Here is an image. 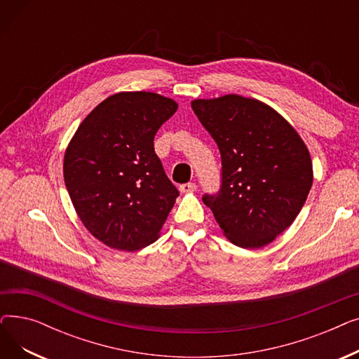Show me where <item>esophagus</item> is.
<instances>
[{
	"label": "esophagus",
	"instance_id": "esophagus-1",
	"mask_svg": "<svg viewBox=\"0 0 359 359\" xmlns=\"http://www.w3.org/2000/svg\"><path fill=\"white\" fill-rule=\"evenodd\" d=\"M179 191H180L182 194L195 192V191H196V184H195V183H183V184H180Z\"/></svg>",
	"mask_w": 359,
	"mask_h": 359
}]
</instances>
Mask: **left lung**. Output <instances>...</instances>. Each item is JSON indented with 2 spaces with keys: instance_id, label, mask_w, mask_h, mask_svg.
<instances>
[{
  "instance_id": "left-lung-1",
  "label": "left lung",
  "mask_w": 359,
  "mask_h": 359,
  "mask_svg": "<svg viewBox=\"0 0 359 359\" xmlns=\"http://www.w3.org/2000/svg\"><path fill=\"white\" fill-rule=\"evenodd\" d=\"M221 153V189L203 195L221 230L243 249H259L285 231L313 184L310 153L271 106L227 94L192 102Z\"/></svg>"
}]
</instances>
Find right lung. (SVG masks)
Wrapping results in <instances>:
<instances>
[{"instance_id":"right-lung-1","label":"right lung","mask_w":359,"mask_h":359,"mask_svg":"<svg viewBox=\"0 0 359 359\" xmlns=\"http://www.w3.org/2000/svg\"><path fill=\"white\" fill-rule=\"evenodd\" d=\"M177 103L151 91H122L94 107L64 157V180L84 227L106 246L134 252L160 237L179 191L154 151Z\"/></svg>"}]
</instances>
